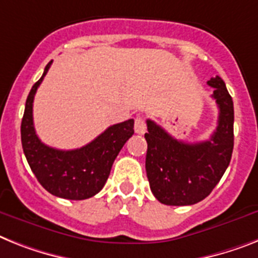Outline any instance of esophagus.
<instances>
[{"label":"esophagus","instance_id":"obj_1","mask_svg":"<svg viewBox=\"0 0 258 258\" xmlns=\"http://www.w3.org/2000/svg\"><path fill=\"white\" fill-rule=\"evenodd\" d=\"M134 130H135L136 134H139V135H143V134L146 133L147 125L146 122H144V119L142 116H136L135 118V125H134Z\"/></svg>","mask_w":258,"mask_h":258}]
</instances>
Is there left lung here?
<instances>
[{
    "instance_id": "8db88e82",
    "label": "left lung",
    "mask_w": 258,
    "mask_h": 258,
    "mask_svg": "<svg viewBox=\"0 0 258 258\" xmlns=\"http://www.w3.org/2000/svg\"><path fill=\"white\" fill-rule=\"evenodd\" d=\"M219 107L215 133L207 142H181L147 120L146 170L157 201L169 206H189L206 198L228 168L233 151V102L219 76L207 81Z\"/></svg>"
}]
</instances>
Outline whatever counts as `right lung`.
Segmentation results:
<instances>
[{
	"instance_id": "obj_1",
	"label": "right lung",
	"mask_w": 258,
	"mask_h": 258,
	"mask_svg": "<svg viewBox=\"0 0 258 258\" xmlns=\"http://www.w3.org/2000/svg\"><path fill=\"white\" fill-rule=\"evenodd\" d=\"M44 73L30 90L21 124V139L26 159L40 185L52 196L81 201L96 196L109 178L112 162L124 143L134 135V119L110 125L96 139L81 148L61 151L40 142L32 119V102L48 72Z\"/></svg>"
}]
</instances>
